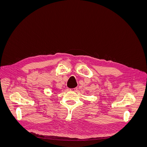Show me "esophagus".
I'll return each mask as SVG.
<instances>
[{"label": "esophagus", "mask_w": 147, "mask_h": 147, "mask_svg": "<svg viewBox=\"0 0 147 147\" xmlns=\"http://www.w3.org/2000/svg\"><path fill=\"white\" fill-rule=\"evenodd\" d=\"M77 88H70V89H69V90H70V91H74V92L76 91H77Z\"/></svg>", "instance_id": "esophagus-1"}]
</instances>
